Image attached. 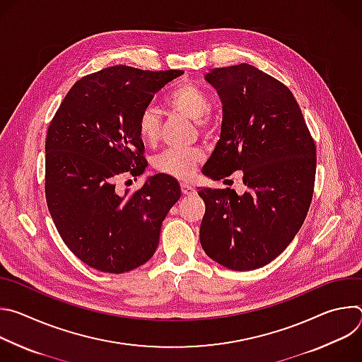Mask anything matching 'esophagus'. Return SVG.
I'll return each mask as SVG.
<instances>
[{
	"mask_svg": "<svg viewBox=\"0 0 362 362\" xmlns=\"http://www.w3.org/2000/svg\"><path fill=\"white\" fill-rule=\"evenodd\" d=\"M180 189H182V193H183V194H186V196L196 194L194 187H192L189 183H182V185H180Z\"/></svg>",
	"mask_w": 362,
	"mask_h": 362,
	"instance_id": "1",
	"label": "esophagus"
}]
</instances>
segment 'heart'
<instances>
[{
  "label": "heart",
  "mask_w": 362,
  "mask_h": 362,
  "mask_svg": "<svg viewBox=\"0 0 362 362\" xmlns=\"http://www.w3.org/2000/svg\"><path fill=\"white\" fill-rule=\"evenodd\" d=\"M166 103L173 112L193 120L200 130L208 126V115L211 113L212 103L202 87L193 83H182L169 93ZM137 132L140 139L147 144H154L159 140L160 117L153 106H147L141 110L137 120ZM202 159L203 154L199 150L169 148L156 158L154 168L160 173L187 180L193 177Z\"/></svg>",
  "instance_id": "heart-1"
}]
</instances>
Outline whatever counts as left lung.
I'll return each instance as SVG.
<instances>
[{"instance_id":"obj_1","label":"left lung","mask_w":362,"mask_h":362,"mask_svg":"<svg viewBox=\"0 0 362 362\" xmlns=\"http://www.w3.org/2000/svg\"><path fill=\"white\" fill-rule=\"evenodd\" d=\"M222 103L221 137L203 175L242 170L246 190L199 187L206 204L200 245L232 271L262 268L300 229L313 200L317 148L291 90L250 64L212 69Z\"/></svg>"}]
</instances>
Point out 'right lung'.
Listing matches in <instances>:
<instances>
[{"instance_id": "1", "label": "right lung", "mask_w": 362, "mask_h": 362, "mask_svg": "<svg viewBox=\"0 0 362 362\" xmlns=\"http://www.w3.org/2000/svg\"><path fill=\"white\" fill-rule=\"evenodd\" d=\"M182 70L115 66L78 80L66 94L45 139V199L67 247L86 265L123 274L156 252L162 223L180 197L169 175L141 189L116 192L123 175L147 168L137 120L151 98Z\"/></svg>"}]
</instances>
